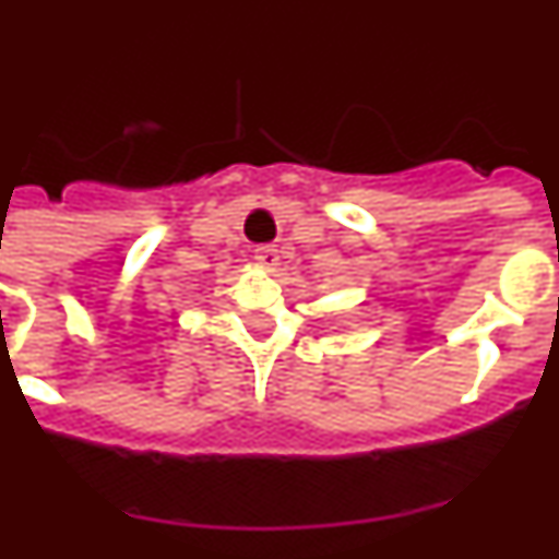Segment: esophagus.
<instances>
[{
    "mask_svg": "<svg viewBox=\"0 0 559 559\" xmlns=\"http://www.w3.org/2000/svg\"><path fill=\"white\" fill-rule=\"evenodd\" d=\"M254 263L263 265V269L274 271L280 265V251L274 246H257L254 249Z\"/></svg>",
    "mask_w": 559,
    "mask_h": 559,
    "instance_id": "34e87169",
    "label": "esophagus"
}]
</instances>
